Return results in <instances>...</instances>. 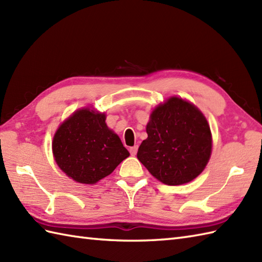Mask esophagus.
Returning <instances> with one entry per match:
<instances>
[{
    "label": "esophagus",
    "instance_id": "esophagus-1",
    "mask_svg": "<svg viewBox=\"0 0 262 262\" xmlns=\"http://www.w3.org/2000/svg\"><path fill=\"white\" fill-rule=\"evenodd\" d=\"M137 149H138V146H137V145H136V146H133V147L129 148V152H130V154L133 155V157H134V155H136Z\"/></svg>",
    "mask_w": 262,
    "mask_h": 262
}]
</instances>
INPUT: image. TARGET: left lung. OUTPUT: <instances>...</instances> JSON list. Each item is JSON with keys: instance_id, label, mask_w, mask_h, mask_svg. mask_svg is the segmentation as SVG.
Instances as JSON below:
<instances>
[{"instance_id": "obj_1", "label": "left lung", "mask_w": 262, "mask_h": 262, "mask_svg": "<svg viewBox=\"0 0 262 262\" xmlns=\"http://www.w3.org/2000/svg\"><path fill=\"white\" fill-rule=\"evenodd\" d=\"M146 133L137 159L165 185L190 182L207 165L210 128L202 111L186 100L171 97L158 105L149 117Z\"/></svg>"}]
</instances>
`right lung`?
<instances>
[{
    "label": "right lung",
    "mask_w": 262,
    "mask_h": 262,
    "mask_svg": "<svg viewBox=\"0 0 262 262\" xmlns=\"http://www.w3.org/2000/svg\"><path fill=\"white\" fill-rule=\"evenodd\" d=\"M53 154L66 176L86 185L109 176L129 157L118 135L105 124V115L89 108L75 111L58 127Z\"/></svg>",
    "instance_id": "add662e5"
}]
</instances>
